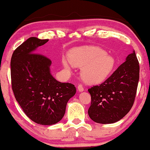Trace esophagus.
Segmentation results:
<instances>
[{
    "label": "esophagus",
    "mask_w": 150,
    "mask_h": 150,
    "mask_svg": "<svg viewBox=\"0 0 150 150\" xmlns=\"http://www.w3.org/2000/svg\"><path fill=\"white\" fill-rule=\"evenodd\" d=\"M78 90H79V92H82V91H84V88L82 84H79V85L78 86Z\"/></svg>",
    "instance_id": "esophagus-1"
}]
</instances>
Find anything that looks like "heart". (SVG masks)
Returning <instances> with one entry per match:
<instances>
[{
    "label": "heart",
    "mask_w": 150,
    "mask_h": 150,
    "mask_svg": "<svg viewBox=\"0 0 150 150\" xmlns=\"http://www.w3.org/2000/svg\"><path fill=\"white\" fill-rule=\"evenodd\" d=\"M68 59L73 66L82 67L80 74L82 79L89 84L103 82L116 66L114 57L95 47L86 46L71 49ZM62 63L64 68H69L66 60L63 59Z\"/></svg>",
    "instance_id": "obj_1"
}]
</instances>
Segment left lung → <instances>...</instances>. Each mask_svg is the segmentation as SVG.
<instances>
[{
    "mask_svg": "<svg viewBox=\"0 0 150 150\" xmlns=\"http://www.w3.org/2000/svg\"><path fill=\"white\" fill-rule=\"evenodd\" d=\"M139 79V65L135 52L103 83L88 90L91 96L88 116L100 124L118 122L131 109Z\"/></svg>",
    "mask_w": 150,
    "mask_h": 150,
    "instance_id": "8db88e82",
    "label": "left lung"
}]
</instances>
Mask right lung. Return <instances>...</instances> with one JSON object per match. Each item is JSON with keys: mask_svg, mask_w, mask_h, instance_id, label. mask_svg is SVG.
Instances as JSON below:
<instances>
[{"mask_svg": "<svg viewBox=\"0 0 150 150\" xmlns=\"http://www.w3.org/2000/svg\"><path fill=\"white\" fill-rule=\"evenodd\" d=\"M48 41L29 38L15 50L11 60L15 97L28 118L42 125L59 122L76 92L74 84L60 82L52 76L49 58L34 53Z\"/></svg>", "mask_w": 150, "mask_h": 150, "instance_id": "add662e5", "label": "right lung"}]
</instances>
